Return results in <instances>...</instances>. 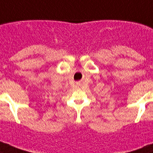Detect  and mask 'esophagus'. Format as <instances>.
<instances>
[{"instance_id": "34e87169", "label": "esophagus", "mask_w": 153, "mask_h": 153, "mask_svg": "<svg viewBox=\"0 0 153 153\" xmlns=\"http://www.w3.org/2000/svg\"><path fill=\"white\" fill-rule=\"evenodd\" d=\"M77 85H79V82H77Z\"/></svg>"}]
</instances>
